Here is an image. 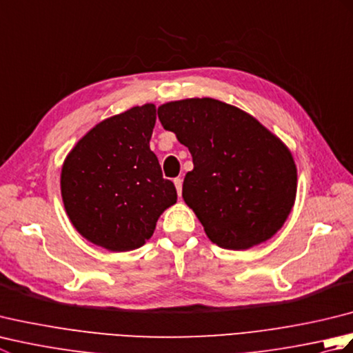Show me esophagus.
<instances>
[{
  "mask_svg": "<svg viewBox=\"0 0 353 353\" xmlns=\"http://www.w3.org/2000/svg\"><path fill=\"white\" fill-rule=\"evenodd\" d=\"M182 179L181 177H176L174 179V185H176V190H177V194H179V196H181V194H182Z\"/></svg>",
  "mask_w": 353,
  "mask_h": 353,
  "instance_id": "esophagus-1",
  "label": "esophagus"
}]
</instances>
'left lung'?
<instances>
[{
	"label": "left lung",
	"instance_id": "8db88e82",
	"mask_svg": "<svg viewBox=\"0 0 353 353\" xmlns=\"http://www.w3.org/2000/svg\"><path fill=\"white\" fill-rule=\"evenodd\" d=\"M157 115L192 156L182 197L214 244L247 250L283 226L296 201L297 168L274 133L208 97L161 104Z\"/></svg>",
	"mask_w": 353,
	"mask_h": 353
}]
</instances>
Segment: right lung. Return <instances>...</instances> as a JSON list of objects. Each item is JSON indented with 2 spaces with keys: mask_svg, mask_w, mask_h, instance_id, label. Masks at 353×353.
Here are the masks:
<instances>
[{
  "mask_svg": "<svg viewBox=\"0 0 353 353\" xmlns=\"http://www.w3.org/2000/svg\"><path fill=\"white\" fill-rule=\"evenodd\" d=\"M156 106L145 103L103 119L66 154L61 194L72 226L109 252L144 245L156 223L176 203L177 192L162 177L150 139Z\"/></svg>",
  "mask_w": 353,
  "mask_h": 353,
  "instance_id": "obj_1",
  "label": "right lung"
}]
</instances>
